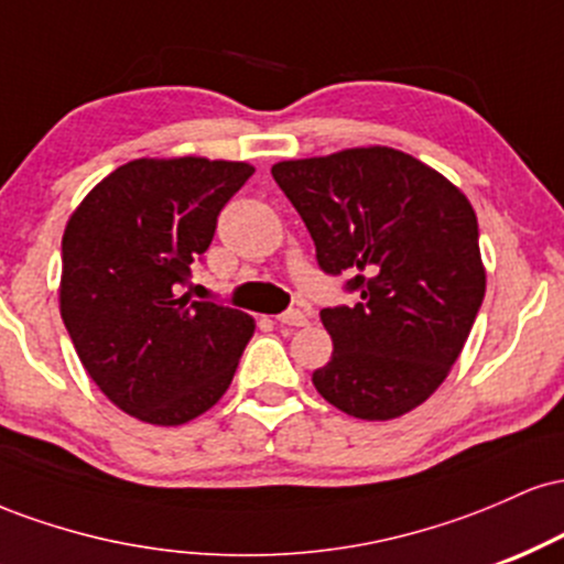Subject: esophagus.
<instances>
[{"mask_svg":"<svg viewBox=\"0 0 564 564\" xmlns=\"http://www.w3.org/2000/svg\"><path fill=\"white\" fill-rule=\"evenodd\" d=\"M278 323H281V326H291V328L307 326V323H310V313H307V310H300V307L286 310V313L278 315Z\"/></svg>","mask_w":564,"mask_h":564,"instance_id":"34e87169","label":"esophagus"}]
</instances>
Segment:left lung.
Masks as SVG:
<instances>
[{"label": "left lung", "instance_id": "8db88e82", "mask_svg": "<svg viewBox=\"0 0 564 564\" xmlns=\"http://www.w3.org/2000/svg\"><path fill=\"white\" fill-rule=\"evenodd\" d=\"M273 180L300 212L326 275L352 307H323L334 352L313 373L328 403L366 422L422 405L462 355L485 296L471 204L394 148L281 161Z\"/></svg>", "mask_w": 564, "mask_h": 564}]
</instances>
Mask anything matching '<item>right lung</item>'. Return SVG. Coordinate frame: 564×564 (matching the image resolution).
Returning a JSON list of instances; mask_svg holds the SVG:
<instances>
[{
    "label": "right lung",
    "instance_id": "1",
    "mask_svg": "<svg viewBox=\"0 0 564 564\" xmlns=\"http://www.w3.org/2000/svg\"><path fill=\"white\" fill-rule=\"evenodd\" d=\"M251 174L243 161L138 159L68 219L63 323L95 384L140 422L177 426L209 411L254 334L241 310L180 296Z\"/></svg>",
    "mask_w": 564,
    "mask_h": 564
}]
</instances>
